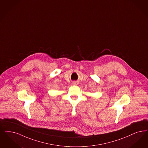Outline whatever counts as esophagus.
<instances>
[{
    "label": "esophagus",
    "instance_id": "obj_1",
    "mask_svg": "<svg viewBox=\"0 0 148 148\" xmlns=\"http://www.w3.org/2000/svg\"><path fill=\"white\" fill-rule=\"evenodd\" d=\"M78 84V83L76 82V81H73V82H72V84H73V85H77Z\"/></svg>",
    "mask_w": 148,
    "mask_h": 148
}]
</instances>
